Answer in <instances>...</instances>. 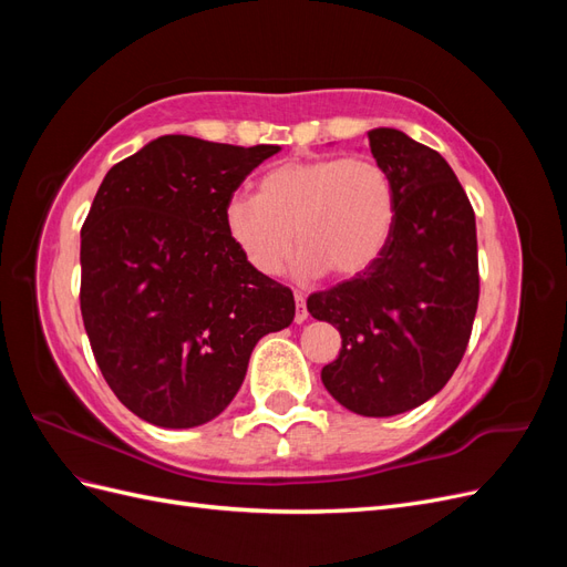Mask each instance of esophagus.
Wrapping results in <instances>:
<instances>
[{"instance_id":"1","label":"esophagus","mask_w":567,"mask_h":567,"mask_svg":"<svg viewBox=\"0 0 567 567\" xmlns=\"http://www.w3.org/2000/svg\"><path fill=\"white\" fill-rule=\"evenodd\" d=\"M296 321L302 323L307 319V305H305V293H300V290H296Z\"/></svg>"}]
</instances>
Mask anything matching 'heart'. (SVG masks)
Here are the masks:
<instances>
[{
	"mask_svg": "<svg viewBox=\"0 0 567 567\" xmlns=\"http://www.w3.org/2000/svg\"><path fill=\"white\" fill-rule=\"evenodd\" d=\"M394 219L392 177L371 156L286 161L260 179L257 196L225 205L231 244L262 277L284 271L296 241L300 277H359L381 260Z\"/></svg>",
	"mask_w": 567,
	"mask_h": 567,
	"instance_id": "1",
	"label": "heart"
}]
</instances>
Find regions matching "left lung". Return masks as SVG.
<instances>
[{
  "label": "left lung",
  "instance_id": "obj_1",
  "mask_svg": "<svg viewBox=\"0 0 567 567\" xmlns=\"http://www.w3.org/2000/svg\"><path fill=\"white\" fill-rule=\"evenodd\" d=\"M388 167L398 219L381 260L307 298L340 331L321 381L354 414L394 416L437 394L468 348L480 298L473 205L437 151L400 130L369 132Z\"/></svg>",
  "mask_w": 567,
  "mask_h": 567
}]
</instances>
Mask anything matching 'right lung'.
<instances>
[{"label": "right lung", "instance_id": "add662e5", "mask_svg": "<svg viewBox=\"0 0 567 567\" xmlns=\"http://www.w3.org/2000/svg\"><path fill=\"white\" fill-rule=\"evenodd\" d=\"M279 146L165 134L101 182L80 244V310L96 364L132 414L194 427L229 406L257 340L296 317L290 288L257 274L225 205Z\"/></svg>", "mask_w": 567, "mask_h": 567}]
</instances>
